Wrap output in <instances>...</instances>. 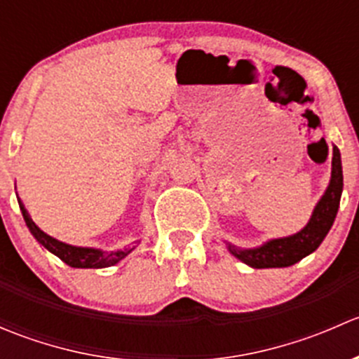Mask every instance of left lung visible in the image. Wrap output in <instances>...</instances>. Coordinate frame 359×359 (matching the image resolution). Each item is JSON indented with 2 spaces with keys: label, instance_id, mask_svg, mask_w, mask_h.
Here are the masks:
<instances>
[{
  "label": "left lung",
  "instance_id": "left-lung-1",
  "mask_svg": "<svg viewBox=\"0 0 359 359\" xmlns=\"http://www.w3.org/2000/svg\"><path fill=\"white\" fill-rule=\"evenodd\" d=\"M342 163L340 153L334 146V158H332V180L327 193L323 194L320 203L314 208L309 224L300 233L288 238L267 241L259 248L241 250L229 245V252L241 262L264 269V267H288L302 260L304 257L313 253L321 245L325 236L334 224L337 210H339L340 194H342Z\"/></svg>",
  "mask_w": 359,
  "mask_h": 359
}]
</instances>
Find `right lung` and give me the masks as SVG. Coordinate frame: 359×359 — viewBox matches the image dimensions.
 <instances>
[{
    "instance_id": "1",
    "label": "right lung",
    "mask_w": 359,
    "mask_h": 359,
    "mask_svg": "<svg viewBox=\"0 0 359 359\" xmlns=\"http://www.w3.org/2000/svg\"><path fill=\"white\" fill-rule=\"evenodd\" d=\"M19 206L22 210V215L25 224H27L29 231L32 233V236L39 241L48 252H52L53 255L59 257L60 260L67 264L71 267H83V269H99V267H109L118 264L123 257L128 255L133 248L130 250H116V252H102V250H95V248H79V247H72V245H66L62 241L55 240V238L48 236V234L43 233L32 219L29 217L27 210L24 208L22 201L19 200Z\"/></svg>"
}]
</instances>
